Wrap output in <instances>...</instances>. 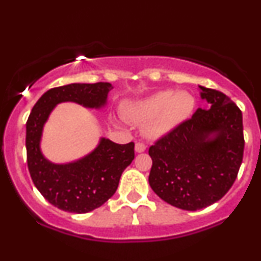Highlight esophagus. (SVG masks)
<instances>
[{
	"mask_svg": "<svg viewBox=\"0 0 261 261\" xmlns=\"http://www.w3.org/2000/svg\"><path fill=\"white\" fill-rule=\"evenodd\" d=\"M135 150H136L137 153H142L146 150V144L142 143V142H137L135 144Z\"/></svg>",
	"mask_w": 261,
	"mask_h": 261,
	"instance_id": "esophagus-1",
	"label": "esophagus"
}]
</instances>
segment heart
<instances>
[{
	"label": "heart",
	"instance_id": "obj_1",
	"mask_svg": "<svg viewBox=\"0 0 261 261\" xmlns=\"http://www.w3.org/2000/svg\"><path fill=\"white\" fill-rule=\"evenodd\" d=\"M193 108L194 99L190 93L165 90L131 105L127 117L135 122L146 124L144 134L155 139L186 120Z\"/></svg>",
	"mask_w": 261,
	"mask_h": 261
}]
</instances>
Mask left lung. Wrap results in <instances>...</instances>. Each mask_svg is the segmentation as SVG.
Masks as SVG:
<instances>
[{"mask_svg":"<svg viewBox=\"0 0 261 261\" xmlns=\"http://www.w3.org/2000/svg\"><path fill=\"white\" fill-rule=\"evenodd\" d=\"M202 90L209 109L198 108L149 147V185L164 202L199 210L228 192L243 159L242 112L225 93Z\"/></svg>","mask_w":261,"mask_h":261,"instance_id":"1","label":"left lung"}]
</instances>
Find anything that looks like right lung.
Returning a JSON list of instances; mask_svg holds the SVG:
<instances>
[{
  "label": "right lung",
  "instance_id": "1",
  "mask_svg": "<svg viewBox=\"0 0 261 261\" xmlns=\"http://www.w3.org/2000/svg\"><path fill=\"white\" fill-rule=\"evenodd\" d=\"M109 83L70 84L48 90L33 107L27 121V162L31 180L52 205L84 214L99 208L117 191L122 171L135 158V143L118 144L100 139L95 150L79 161L53 164L40 149L42 128L58 103L75 102L87 108L107 103Z\"/></svg>",
  "mask_w": 261,
  "mask_h": 261
}]
</instances>
